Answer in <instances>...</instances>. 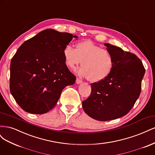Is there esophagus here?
<instances>
[{"mask_svg":"<svg viewBox=\"0 0 155 155\" xmlns=\"http://www.w3.org/2000/svg\"><path fill=\"white\" fill-rule=\"evenodd\" d=\"M82 80L81 79H79L78 78H76V83L77 84H79V83H82Z\"/></svg>","mask_w":155,"mask_h":155,"instance_id":"obj_1","label":"esophagus"}]
</instances>
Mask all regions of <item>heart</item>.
Segmentation results:
<instances>
[{
	"label": "heart",
	"mask_w": 155,
	"mask_h": 155,
	"mask_svg": "<svg viewBox=\"0 0 155 155\" xmlns=\"http://www.w3.org/2000/svg\"><path fill=\"white\" fill-rule=\"evenodd\" d=\"M67 66L71 69L81 64L78 72L87 76L88 80L97 82L105 79L112 71L114 59L109 51L91 41H84L76 45V49L67 46L63 50Z\"/></svg>",
	"instance_id": "obj_1"
}]
</instances>
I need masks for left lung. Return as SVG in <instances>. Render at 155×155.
<instances>
[{
  "instance_id": "1",
  "label": "left lung",
  "mask_w": 155,
  "mask_h": 155,
  "mask_svg": "<svg viewBox=\"0 0 155 155\" xmlns=\"http://www.w3.org/2000/svg\"><path fill=\"white\" fill-rule=\"evenodd\" d=\"M114 59L110 74L101 81L91 83V93L82 102L83 109L92 118L109 121L126 115L140 96L145 72L135 54L106 43Z\"/></svg>"
}]
</instances>
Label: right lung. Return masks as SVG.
<instances>
[{
	"label": "right lung",
	"instance_id": "obj_1",
	"mask_svg": "<svg viewBox=\"0 0 155 155\" xmlns=\"http://www.w3.org/2000/svg\"><path fill=\"white\" fill-rule=\"evenodd\" d=\"M76 35L47 29L26 41L10 64V89L22 109L42 114L57 104L61 93L76 77L65 63L64 48Z\"/></svg>",
	"mask_w": 155,
	"mask_h": 155
}]
</instances>
